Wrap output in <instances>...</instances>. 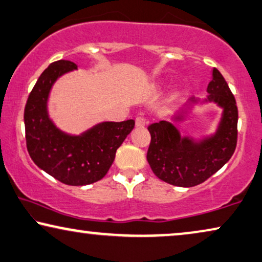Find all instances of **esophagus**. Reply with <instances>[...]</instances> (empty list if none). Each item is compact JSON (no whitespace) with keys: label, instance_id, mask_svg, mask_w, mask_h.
Returning <instances> with one entry per match:
<instances>
[{"label":"esophagus","instance_id":"1","mask_svg":"<svg viewBox=\"0 0 262 262\" xmlns=\"http://www.w3.org/2000/svg\"><path fill=\"white\" fill-rule=\"evenodd\" d=\"M146 125V120L143 117H137L136 118V126L137 127H144Z\"/></svg>","mask_w":262,"mask_h":262}]
</instances>
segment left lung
<instances>
[{
	"instance_id": "8db88e82",
	"label": "left lung",
	"mask_w": 262,
	"mask_h": 262,
	"mask_svg": "<svg viewBox=\"0 0 262 262\" xmlns=\"http://www.w3.org/2000/svg\"><path fill=\"white\" fill-rule=\"evenodd\" d=\"M208 96L190 100L171 117L183 122L196 107L214 102L223 110L214 133L202 138L182 136L170 120L151 124L147 162L159 180L176 187H195L219 171L233 156L237 138V107L222 74L213 68Z\"/></svg>"
}]
</instances>
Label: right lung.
<instances>
[{"mask_svg":"<svg viewBox=\"0 0 262 262\" xmlns=\"http://www.w3.org/2000/svg\"><path fill=\"white\" fill-rule=\"evenodd\" d=\"M75 70L74 62L59 60L37 79L25 108L26 142L30 158L48 175L67 185H87L107 173L135 120L101 122L80 135L58 127L49 116V97L56 80Z\"/></svg>","mask_w":262,"mask_h":262,"instance_id":"right-lung-1","label":"right lung"}]
</instances>
